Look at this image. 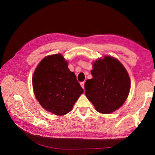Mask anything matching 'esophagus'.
<instances>
[{
	"label": "esophagus",
	"instance_id": "34e87169",
	"mask_svg": "<svg viewBox=\"0 0 155 155\" xmlns=\"http://www.w3.org/2000/svg\"><path fill=\"white\" fill-rule=\"evenodd\" d=\"M80 84H81V86L82 87V88H83L84 89V82H81Z\"/></svg>",
	"mask_w": 155,
	"mask_h": 155
}]
</instances>
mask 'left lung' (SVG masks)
<instances>
[{
	"label": "left lung",
	"instance_id": "left-lung-1",
	"mask_svg": "<svg viewBox=\"0 0 155 155\" xmlns=\"http://www.w3.org/2000/svg\"><path fill=\"white\" fill-rule=\"evenodd\" d=\"M93 78L84 84L85 94L98 112L110 114L119 108L129 94L130 81L119 61L106 56L93 63Z\"/></svg>",
	"mask_w": 155,
	"mask_h": 155
}]
</instances>
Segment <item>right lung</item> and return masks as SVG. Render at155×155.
<instances>
[{
	"label": "right lung",
	"instance_id": "obj_1",
	"mask_svg": "<svg viewBox=\"0 0 155 155\" xmlns=\"http://www.w3.org/2000/svg\"><path fill=\"white\" fill-rule=\"evenodd\" d=\"M32 86L41 106L58 116L69 113L84 92L61 54L42 59L33 74Z\"/></svg>",
	"mask_w": 155,
	"mask_h": 155
}]
</instances>
